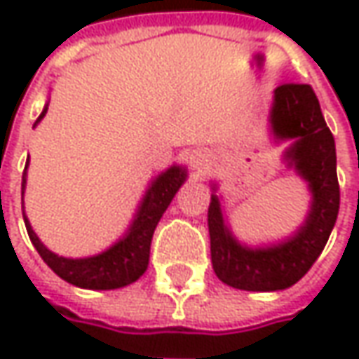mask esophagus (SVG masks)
<instances>
[{"label":"esophagus","instance_id":"esophagus-1","mask_svg":"<svg viewBox=\"0 0 359 359\" xmlns=\"http://www.w3.org/2000/svg\"><path fill=\"white\" fill-rule=\"evenodd\" d=\"M210 163H212V156H210L205 149H194V151L189 154V165H191L194 170H205Z\"/></svg>","mask_w":359,"mask_h":359}]
</instances>
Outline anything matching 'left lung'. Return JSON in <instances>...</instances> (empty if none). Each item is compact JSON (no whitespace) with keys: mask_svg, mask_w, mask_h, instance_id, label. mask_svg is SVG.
I'll return each mask as SVG.
<instances>
[{"mask_svg":"<svg viewBox=\"0 0 359 359\" xmlns=\"http://www.w3.org/2000/svg\"><path fill=\"white\" fill-rule=\"evenodd\" d=\"M269 123L276 142H292L283 159L308 184L311 201L304 224L290 238L248 245L233 236L215 194L217 184H212L208 210L212 266L222 282L245 292H278L299 282L325 248L339 210L336 142L310 86L276 88Z\"/></svg>","mask_w":359,"mask_h":359,"instance_id":"1","label":"left lung"}]
</instances>
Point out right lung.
<instances>
[{"label": "right lung", "instance_id": "obj_1", "mask_svg": "<svg viewBox=\"0 0 359 359\" xmlns=\"http://www.w3.org/2000/svg\"><path fill=\"white\" fill-rule=\"evenodd\" d=\"M46 114H48V104L39 114V118L35 119L34 128L43 119ZM27 165H29V158L25 161V170L21 177V196L27 184ZM186 177L187 170L177 163L156 175L145 189V196L137 205V212L133 215L128 231L102 254L90 255V257H63V255L53 254L37 238V233L23 212L27 236L37 250V254L41 255V259L62 280L72 285L83 287V290H118L123 285H130L145 273L147 264H149V245H151L156 226L163 212L168 210V205L172 203L177 189L184 186Z\"/></svg>", "mask_w": 359, "mask_h": 359}]
</instances>
